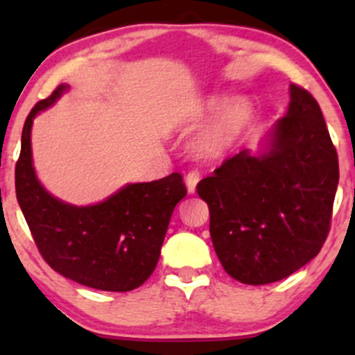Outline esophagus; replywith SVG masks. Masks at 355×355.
Returning <instances> with one entry per match:
<instances>
[{"label": "esophagus", "instance_id": "esophagus-1", "mask_svg": "<svg viewBox=\"0 0 355 355\" xmlns=\"http://www.w3.org/2000/svg\"><path fill=\"white\" fill-rule=\"evenodd\" d=\"M198 180H200V173H198L197 170H191V172L187 173L185 183H187V190H189V193H195Z\"/></svg>", "mask_w": 355, "mask_h": 355}]
</instances>
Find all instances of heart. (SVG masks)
<instances>
[{
    "label": "heart",
    "instance_id": "b5f03b06",
    "mask_svg": "<svg viewBox=\"0 0 355 355\" xmlns=\"http://www.w3.org/2000/svg\"><path fill=\"white\" fill-rule=\"evenodd\" d=\"M223 103L218 96L207 101V110L214 112ZM252 118V107L247 100H235L220 112V115L207 125L195 138V152L205 158H217L237 141Z\"/></svg>",
    "mask_w": 355,
    "mask_h": 355
}]
</instances>
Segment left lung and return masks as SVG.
<instances>
[{
	"instance_id": "8db88e82",
	"label": "left lung",
	"mask_w": 355,
	"mask_h": 355,
	"mask_svg": "<svg viewBox=\"0 0 355 355\" xmlns=\"http://www.w3.org/2000/svg\"><path fill=\"white\" fill-rule=\"evenodd\" d=\"M337 183L339 160L319 103L292 83L268 152L255 157L243 150L197 185L227 274L263 285L311 262L331 230Z\"/></svg>"
}]
</instances>
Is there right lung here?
Listing matches in <instances>:
<instances>
[{
	"mask_svg": "<svg viewBox=\"0 0 355 355\" xmlns=\"http://www.w3.org/2000/svg\"><path fill=\"white\" fill-rule=\"evenodd\" d=\"M68 87L60 85L24 121L15 168L16 198L44 262L67 279L108 292H128L152 275L175 205L187 195L180 173L126 185L105 202L75 207L43 189L31 164V125Z\"/></svg>",
	"mask_w": 355,
	"mask_h": 355,
	"instance_id": "1",
	"label": "right lung"
}]
</instances>
